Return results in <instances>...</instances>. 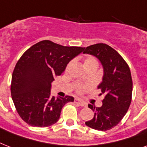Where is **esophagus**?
<instances>
[{
	"label": "esophagus",
	"instance_id": "1",
	"mask_svg": "<svg viewBox=\"0 0 147 147\" xmlns=\"http://www.w3.org/2000/svg\"><path fill=\"white\" fill-rule=\"evenodd\" d=\"M74 102L76 103V104H78V105H79L80 106H82V107H86V106H87L86 103L82 101V100H81L80 99H78V98H75Z\"/></svg>",
	"mask_w": 147,
	"mask_h": 147
}]
</instances>
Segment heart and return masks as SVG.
Listing matches in <instances>:
<instances>
[{"label": "heart", "mask_w": 147, "mask_h": 147, "mask_svg": "<svg viewBox=\"0 0 147 147\" xmlns=\"http://www.w3.org/2000/svg\"><path fill=\"white\" fill-rule=\"evenodd\" d=\"M92 64H98V61H97L96 59L94 57H93V56H88V57H87L85 59V62H84V65H85V66H87V65H89ZM88 88V85H82V86H79V87L78 88L77 91H78V93H82V92H83L84 91H85V90L87 89Z\"/></svg>", "instance_id": "obj_1"}]
</instances>
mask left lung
I'll return each mask as SVG.
<instances>
[{
  "label": "left lung",
  "instance_id": "left-lung-1",
  "mask_svg": "<svg viewBox=\"0 0 147 147\" xmlns=\"http://www.w3.org/2000/svg\"><path fill=\"white\" fill-rule=\"evenodd\" d=\"M83 53L96 56L104 68L102 82L98 85L105 98L100 107L88 105L94 111V117L85 124L94 130H111L117 126L127 112L132 99L133 81L129 65L112 47L97 43L84 48Z\"/></svg>",
  "mask_w": 147,
  "mask_h": 147
}]
</instances>
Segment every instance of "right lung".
Instances as JSON below:
<instances>
[{
	"label": "right lung",
	"mask_w": 147,
	"mask_h": 147,
	"mask_svg": "<svg viewBox=\"0 0 147 147\" xmlns=\"http://www.w3.org/2000/svg\"><path fill=\"white\" fill-rule=\"evenodd\" d=\"M84 47H64L42 40L29 48L13 71L10 92L17 113L27 124L46 127L55 123L66 103L74 98L51 97V83Z\"/></svg>",
	"instance_id": "right-lung-1"
}]
</instances>
